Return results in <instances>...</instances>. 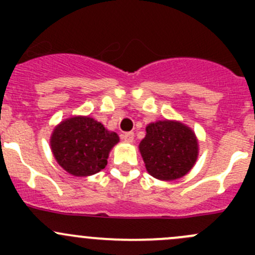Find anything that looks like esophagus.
<instances>
[{
	"label": "esophagus",
	"mask_w": 255,
	"mask_h": 255,
	"mask_svg": "<svg viewBox=\"0 0 255 255\" xmlns=\"http://www.w3.org/2000/svg\"><path fill=\"white\" fill-rule=\"evenodd\" d=\"M122 139L127 143H132L134 140V133L133 132H127L122 134Z\"/></svg>",
	"instance_id": "obj_1"
}]
</instances>
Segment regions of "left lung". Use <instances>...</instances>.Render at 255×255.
I'll list each match as a JSON object with an SVG mask.
<instances>
[{"label":"left lung","mask_w":255,"mask_h":255,"mask_svg":"<svg viewBox=\"0 0 255 255\" xmlns=\"http://www.w3.org/2000/svg\"><path fill=\"white\" fill-rule=\"evenodd\" d=\"M139 151L146 171L159 180H176L186 175L196 163L199 143L191 128L177 121H158L145 128Z\"/></svg>","instance_id":"1"}]
</instances>
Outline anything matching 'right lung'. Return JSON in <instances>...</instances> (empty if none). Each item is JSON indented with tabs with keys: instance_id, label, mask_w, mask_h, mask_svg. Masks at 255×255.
I'll list each match as a JSON object with an SVG mask.
<instances>
[{
	"instance_id": "1",
	"label": "right lung",
	"mask_w": 255,
	"mask_h": 255,
	"mask_svg": "<svg viewBox=\"0 0 255 255\" xmlns=\"http://www.w3.org/2000/svg\"><path fill=\"white\" fill-rule=\"evenodd\" d=\"M117 133L86 116H76L56 126L50 137L51 151L59 165L74 176H90L107 165Z\"/></svg>"
}]
</instances>
